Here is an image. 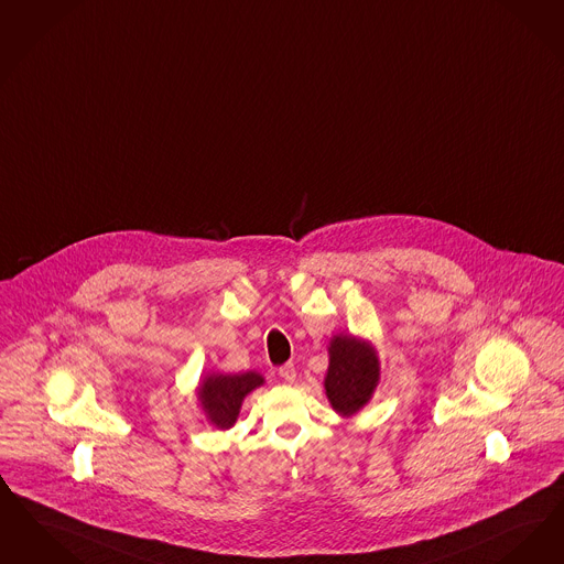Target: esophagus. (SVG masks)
Returning <instances> with one entry per match:
<instances>
[{"instance_id":"1","label":"esophagus","mask_w":564,"mask_h":564,"mask_svg":"<svg viewBox=\"0 0 564 564\" xmlns=\"http://www.w3.org/2000/svg\"><path fill=\"white\" fill-rule=\"evenodd\" d=\"M279 376L288 383L295 382V367H293L292 362H285L283 367H279Z\"/></svg>"}]
</instances>
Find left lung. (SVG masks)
Segmentation results:
<instances>
[{"mask_svg":"<svg viewBox=\"0 0 564 564\" xmlns=\"http://www.w3.org/2000/svg\"><path fill=\"white\" fill-rule=\"evenodd\" d=\"M325 394L341 417H352L367 405L380 383V357L369 339L338 334L329 339Z\"/></svg>","mask_w":564,"mask_h":564,"instance_id":"1","label":"left lung"}]
</instances>
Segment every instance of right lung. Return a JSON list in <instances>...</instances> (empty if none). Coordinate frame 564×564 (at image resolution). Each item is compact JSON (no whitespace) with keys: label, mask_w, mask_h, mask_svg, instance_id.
Instances as JSON below:
<instances>
[{"label":"right lung","mask_w":564,"mask_h":564,"mask_svg":"<svg viewBox=\"0 0 564 564\" xmlns=\"http://www.w3.org/2000/svg\"><path fill=\"white\" fill-rule=\"evenodd\" d=\"M262 383L264 378L258 371L207 373L197 386V403L214 429H232L246 397Z\"/></svg>","instance_id":"obj_1"}]
</instances>
